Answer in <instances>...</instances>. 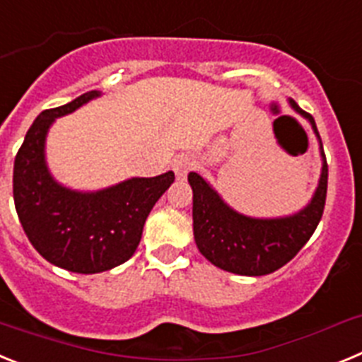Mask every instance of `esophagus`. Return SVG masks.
<instances>
[{"mask_svg":"<svg viewBox=\"0 0 362 362\" xmlns=\"http://www.w3.org/2000/svg\"><path fill=\"white\" fill-rule=\"evenodd\" d=\"M194 165H196V161H194L192 156H188V153H181V156H177V158L174 159L172 168H174L177 179H185L188 175V172L194 168Z\"/></svg>","mask_w":362,"mask_h":362,"instance_id":"obj_1","label":"esophagus"}]
</instances>
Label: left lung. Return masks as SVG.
I'll return each mask as SVG.
<instances>
[{"instance_id":"1","label":"left lung","mask_w":362,"mask_h":362,"mask_svg":"<svg viewBox=\"0 0 362 362\" xmlns=\"http://www.w3.org/2000/svg\"><path fill=\"white\" fill-rule=\"evenodd\" d=\"M290 107L310 121L319 139L322 168L319 185L305 209L286 217L257 219L230 209L197 172L188 174L194 192V239L201 254L217 268L239 276H267L292 261L308 243L322 217L328 188V165L315 121L290 99Z\"/></svg>"}]
</instances>
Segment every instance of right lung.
I'll list each match as a JSON object with an SVG mask.
<instances>
[{
    "label": "right lung",
    "instance_id": "right-lung-1",
    "mask_svg": "<svg viewBox=\"0 0 362 362\" xmlns=\"http://www.w3.org/2000/svg\"><path fill=\"white\" fill-rule=\"evenodd\" d=\"M101 92L43 110L14 159V204L32 246L49 263L76 274H99L129 261L153 204L174 183V172L132 177L98 192L59 185L45 161V139L56 121Z\"/></svg>",
    "mask_w": 362,
    "mask_h": 362
}]
</instances>
